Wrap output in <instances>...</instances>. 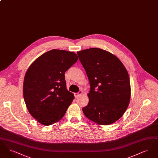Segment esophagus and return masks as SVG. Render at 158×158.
Instances as JSON below:
<instances>
[{
	"mask_svg": "<svg viewBox=\"0 0 158 158\" xmlns=\"http://www.w3.org/2000/svg\"><path fill=\"white\" fill-rule=\"evenodd\" d=\"M82 94V90H80L78 93H75V98H77V97H78L80 95H81Z\"/></svg>",
	"mask_w": 158,
	"mask_h": 158,
	"instance_id": "1",
	"label": "esophagus"
}]
</instances>
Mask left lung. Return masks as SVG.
<instances>
[{"label":"left lung","instance_id":"left-lung-1","mask_svg":"<svg viewBox=\"0 0 158 158\" xmlns=\"http://www.w3.org/2000/svg\"><path fill=\"white\" fill-rule=\"evenodd\" d=\"M79 59L90 83L89 103L83 113L99 125H109L119 120L130 103V77L120 59L98 48L77 52Z\"/></svg>","mask_w":158,"mask_h":158}]
</instances>
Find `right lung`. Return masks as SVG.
Listing matches in <instances>:
<instances>
[{
    "instance_id": "1",
    "label": "right lung",
    "mask_w": 158,
    "mask_h": 158,
    "mask_svg": "<svg viewBox=\"0 0 158 158\" xmlns=\"http://www.w3.org/2000/svg\"><path fill=\"white\" fill-rule=\"evenodd\" d=\"M78 60L73 52L54 49L44 53L28 69L23 95L31 115L50 126L60 120L74 99L68 91L65 72Z\"/></svg>"
}]
</instances>
